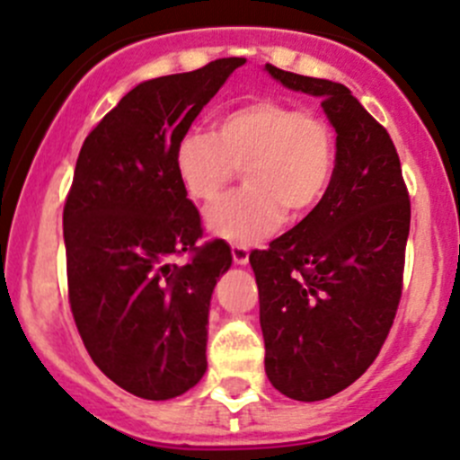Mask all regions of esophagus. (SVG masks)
I'll return each instance as SVG.
<instances>
[{"label": "esophagus", "instance_id": "34e87169", "mask_svg": "<svg viewBox=\"0 0 460 460\" xmlns=\"http://www.w3.org/2000/svg\"><path fill=\"white\" fill-rule=\"evenodd\" d=\"M231 256H234L235 265L250 263V250H247L244 244H234V247H231Z\"/></svg>", "mask_w": 460, "mask_h": 460}]
</instances>
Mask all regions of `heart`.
I'll return each instance as SVG.
<instances>
[{
	"mask_svg": "<svg viewBox=\"0 0 460 460\" xmlns=\"http://www.w3.org/2000/svg\"><path fill=\"white\" fill-rule=\"evenodd\" d=\"M174 170L188 197L213 201L243 170L244 190L206 210L213 235L259 243L290 216H304L327 195L336 170V136L313 111L256 100L222 115L216 133L190 131L174 147Z\"/></svg>",
	"mask_w": 460,
	"mask_h": 460,
	"instance_id": "b5f03b06",
	"label": "heart"
}]
</instances>
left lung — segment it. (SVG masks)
Here are the masks:
<instances>
[{"instance_id":"obj_1","label":"left lung","mask_w":460,"mask_h":460,"mask_svg":"<svg viewBox=\"0 0 460 460\" xmlns=\"http://www.w3.org/2000/svg\"><path fill=\"white\" fill-rule=\"evenodd\" d=\"M320 97L336 128L327 195L290 231L252 252L265 375L286 397L320 402L354 384L379 354L402 297L411 201L388 131L347 85L265 66Z\"/></svg>"}]
</instances>
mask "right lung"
Here are the masks:
<instances>
[{"label": "right lung", "mask_w": 460, "mask_h": 460, "mask_svg": "<svg viewBox=\"0 0 460 460\" xmlns=\"http://www.w3.org/2000/svg\"><path fill=\"white\" fill-rule=\"evenodd\" d=\"M244 58L138 84L84 140L63 208L67 288L94 366L127 393L172 399L206 372L213 288L231 268L225 240L197 247L199 210L174 147ZM190 251L179 269L171 256Z\"/></svg>", "instance_id": "obj_1"}]
</instances>
